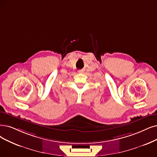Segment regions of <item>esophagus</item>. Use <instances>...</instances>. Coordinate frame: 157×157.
Segmentation results:
<instances>
[{
	"mask_svg": "<svg viewBox=\"0 0 157 157\" xmlns=\"http://www.w3.org/2000/svg\"><path fill=\"white\" fill-rule=\"evenodd\" d=\"M84 71L83 70H78V72L79 73H84Z\"/></svg>",
	"mask_w": 157,
	"mask_h": 157,
	"instance_id": "obj_1",
	"label": "esophagus"
}]
</instances>
